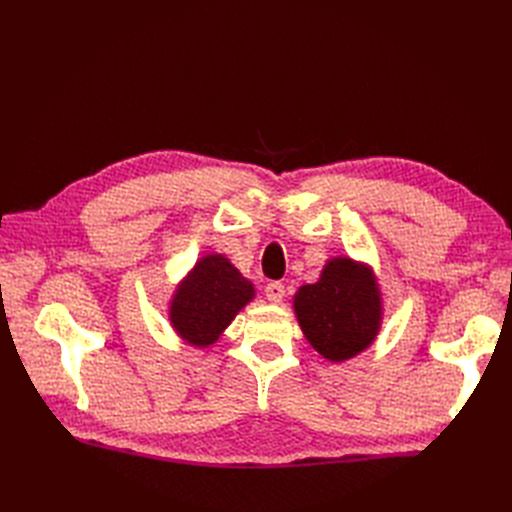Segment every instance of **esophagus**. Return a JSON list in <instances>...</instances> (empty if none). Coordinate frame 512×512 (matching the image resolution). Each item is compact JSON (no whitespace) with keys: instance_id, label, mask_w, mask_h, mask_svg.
Masks as SVG:
<instances>
[{"instance_id":"esophagus-1","label":"esophagus","mask_w":512,"mask_h":512,"mask_svg":"<svg viewBox=\"0 0 512 512\" xmlns=\"http://www.w3.org/2000/svg\"><path fill=\"white\" fill-rule=\"evenodd\" d=\"M265 294H267V299H269L271 303H282V301H284V297H286L284 284H280V282H271V284H267Z\"/></svg>"}]
</instances>
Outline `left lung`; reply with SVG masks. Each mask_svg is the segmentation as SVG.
Segmentation results:
<instances>
[{
    "label": "left lung",
    "instance_id": "8db88e82",
    "mask_svg": "<svg viewBox=\"0 0 512 512\" xmlns=\"http://www.w3.org/2000/svg\"><path fill=\"white\" fill-rule=\"evenodd\" d=\"M292 307L309 346L331 363L365 352L376 342L384 320L374 269L350 256L329 258L318 282L294 292Z\"/></svg>",
    "mask_w": 512,
    "mask_h": 512
}]
</instances>
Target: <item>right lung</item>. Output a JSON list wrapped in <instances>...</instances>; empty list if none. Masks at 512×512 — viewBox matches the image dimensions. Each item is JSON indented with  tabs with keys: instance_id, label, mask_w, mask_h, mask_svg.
Here are the masks:
<instances>
[{
	"instance_id": "right-lung-1",
	"label": "right lung",
	"mask_w": 512,
	"mask_h": 512,
	"mask_svg": "<svg viewBox=\"0 0 512 512\" xmlns=\"http://www.w3.org/2000/svg\"><path fill=\"white\" fill-rule=\"evenodd\" d=\"M254 297V284L224 254L211 252L177 284L168 301V322L181 342L203 350L218 342Z\"/></svg>"
}]
</instances>
